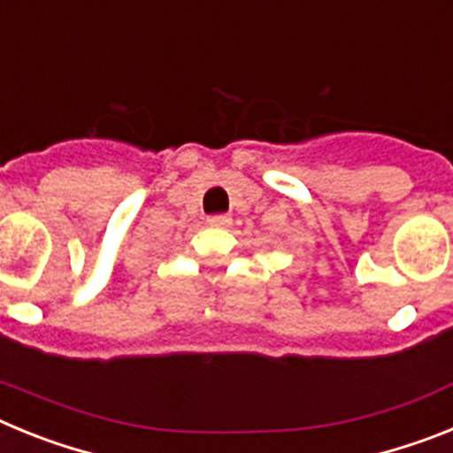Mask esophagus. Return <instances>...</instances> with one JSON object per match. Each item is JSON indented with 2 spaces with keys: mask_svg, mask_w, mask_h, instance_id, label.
Wrapping results in <instances>:
<instances>
[{
  "mask_svg": "<svg viewBox=\"0 0 453 453\" xmlns=\"http://www.w3.org/2000/svg\"><path fill=\"white\" fill-rule=\"evenodd\" d=\"M208 226H213V229H229L231 226V218L229 215H211L206 219Z\"/></svg>",
  "mask_w": 453,
  "mask_h": 453,
  "instance_id": "1",
  "label": "esophagus"
}]
</instances>
